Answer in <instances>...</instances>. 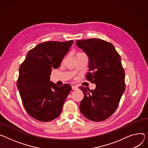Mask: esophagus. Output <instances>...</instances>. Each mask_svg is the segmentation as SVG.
<instances>
[{"mask_svg":"<svg viewBox=\"0 0 148 148\" xmlns=\"http://www.w3.org/2000/svg\"><path fill=\"white\" fill-rule=\"evenodd\" d=\"M72 89L74 90H77L78 88L77 86H72Z\"/></svg>","mask_w":148,"mask_h":148,"instance_id":"obj_1","label":"esophagus"}]
</instances>
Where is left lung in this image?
Instances as JSON below:
<instances>
[{
    "label": "left lung",
    "instance_id": "8db88e82",
    "mask_svg": "<svg viewBox=\"0 0 148 148\" xmlns=\"http://www.w3.org/2000/svg\"><path fill=\"white\" fill-rule=\"evenodd\" d=\"M76 45L89 59L86 79L96 85L91 90L79 87L84 95L80 112L91 121L101 122L114 113L125 90L121 58L112 44L99 38L77 40Z\"/></svg>",
    "mask_w": 148,
    "mask_h": 148
}]
</instances>
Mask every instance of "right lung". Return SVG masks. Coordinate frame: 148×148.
Wrapping results in <instances>:
<instances>
[{"instance_id": "right-lung-1", "label": "right lung", "mask_w": 148, "mask_h": 148, "mask_svg": "<svg viewBox=\"0 0 148 148\" xmlns=\"http://www.w3.org/2000/svg\"><path fill=\"white\" fill-rule=\"evenodd\" d=\"M73 43L47 41L37 45L27 53L19 70L17 87L24 108L32 117L49 122L61 114L71 86L60 87L50 82L52 69L59 68Z\"/></svg>"}]
</instances>
